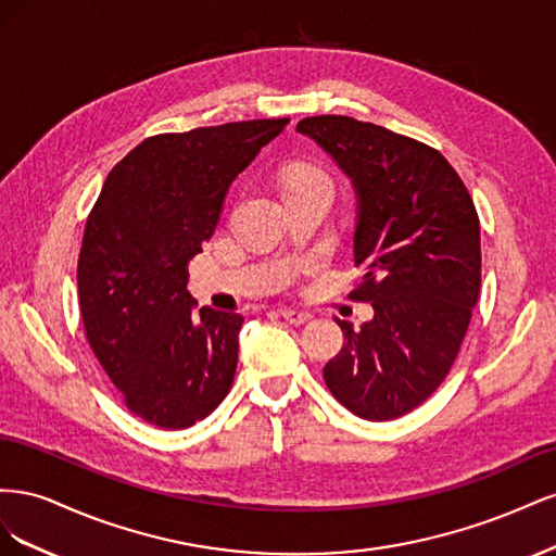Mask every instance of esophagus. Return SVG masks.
Here are the masks:
<instances>
[{"label": "esophagus", "mask_w": 556, "mask_h": 556, "mask_svg": "<svg viewBox=\"0 0 556 556\" xmlns=\"http://www.w3.org/2000/svg\"><path fill=\"white\" fill-rule=\"evenodd\" d=\"M280 315L288 319L290 325H304L311 319V313H304V311H294V308H282Z\"/></svg>", "instance_id": "obj_1"}]
</instances>
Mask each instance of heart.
Here are the masks:
<instances>
[{"instance_id":"obj_1","label":"heart","mask_w":556,"mask_h":556,"mask_svg":"<svg viewBox=\"0 0 556 556\" xmlns=\"http://www.w3.org/2000/svg\"><path fill=\"white\" fill-rule=\"evenodd\" d=\"M313 182H327V178L323 172H317L315 166L299 164V166H292V169L282 176V192L304 188V185H313Z\"/></svg>"}]
</instances>
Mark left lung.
<instances>
[{"label": "left lung", "mask_w": 556, "mask_h": 556, "mask_svg": "<svg viewBox=\"0 0 556 556\" xmlns=\"http://www.w3.org/2000/svg\"><path fill=\"white\" fill-rule=\"evenodd\" d=\"M306 134L357 192L350 299L371 301L359 329L325 364L333 399L371 422L415 410L450 374L480 294V220L439 150L348 115L304 117Z\"/></svg>", "instance_id": "1"}]
</instances>
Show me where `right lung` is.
<instances>
[{
  "instance_id": "add662e5",
  "label": "right lung",
  "mask_w": 556,
  "mask_h": 556,
  "mask_svg": "<svg viewBox=\"0 0 556 556\" xmlns=\"http://www.w3.org/2000/svg\"><path fill=\"white\" fill-rule=\"evenodd\" d=\"M288 123L150 137L113 166L88 215L76 271L83 327L148 425L188 429L231 390L243 317L197 308L188 262L213 237L233 178Z\"/></svg>"
}]
</instances>
